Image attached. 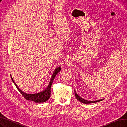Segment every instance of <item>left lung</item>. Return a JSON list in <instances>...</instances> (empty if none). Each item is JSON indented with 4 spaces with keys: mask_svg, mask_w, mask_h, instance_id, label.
<instances>
[{
    "mask_svg": "<svg viewBox=\"0 0 127 127\" xmlns=\"http://www.w3.org/2000/svg\"><path fill=\"white\" fill-rule=\"evenodd\" d=\"M75 96L76 98V99L79 100V101L83 103H86V104H89V103H95V102H99V101H101L102 100H103V99H102V100H97V101H88V100H86L85 99H83V98H81L80 96L76 94V93L75 92Z\"/></svg>",
    "mask_w": 127,
    "mask_h": 127,
    "instance_id": "obj_1",
    "label": "left lung"
}]
</instances>
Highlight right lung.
Here are the masks:
<instances>
[{
	"instance_id": "right-lung-1",
	"label": "right lung",
	"mask_w": 127,
	"mask_h": 127,
	"mask_svg": "<svg viewBox=\"0 0 127 127\" xmlns=\"http://www.w3.org/2000/svg\"><path fill=\"white\" fill-rule=\"evenodd\" d=\"M61 70V68L58 67L55 70L54 72L52 75V78L51 79L50 82L49 83V85L48 86V87H47L44 91H42L41 92H40L39 93H36V94H26L25 93H24V92L21 91L20 89L18 88V86L15 84V82L13 80V79L12 78V81H13V83H14L15 86H16V87L18 89V91H19V92L21 93V94L22 95L24 98H25L26 100H30V101H33L35 102L36 103H41V102H46L47 100L49 99V98L50 97V95H51V86L52 85V83H53V80L54 79V78L55 76L57 75V74L60 72Z\"/></svg>"
}]
</instances>
